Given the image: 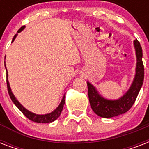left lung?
Segmentation results:
<instances>
[{
	"mask_svg": "<svg viewBox=\"0 0 149 149\" xmlns=\"http://www.w3.org/2000/svg\"><path fill=\"white\" fill-rule=\"evenodd\" d=\"M136 54L135 75L128 91L118 100H108L100 95L94 86L87 82L88 97L93 112L101 118H110L120 115L129 111L136 100L144 81V65L142 63V49L137 39L134 41Z\"/></svg>",
	"mask_w": 149,
	"mask_h": 149,
	"instance_id": "8db88e82",
	"label": "left lung"
}]
</instances>
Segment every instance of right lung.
<instances>
[{"mask_svg": "<svg viewBox=\"0 0 149 149\" xmlns=\"http://www.w3.org/2000/svg\"><path fill=\"white\" fill-rule=\"evenodd\" d=\"M24 28H25V26H22V28L17 31V33H19V32H21L22 30H24ZM17 36V34H16V35L14 36V38H13L12 39V42H14V40H15ZM6 70H7V69H6ZM7 86H8V93H9V96H10V99H11V100L13 101V103L15 104V106L17 107L20 111H22L24 116H26L27 118H29V120H32V121H34V122L37 123H44V124H45V123H51L52 122V121H54V120H56L61 114V112H62V111H63V106H64V104H65V95L63 96V99L61 100L59 105H58L53 111H52L51 113H45V114H36V113H32V112H31V111H28L26 108H24V107L20 104L19 101L16 99V97H15V95L13 94L12 91H11V89H10V84H9V82H8V74H7Z\"/></svg>", "mask_w": 149, "mask_h": 149, "instance_id": "add662e5", "label": "right lung"}]
</instances>
